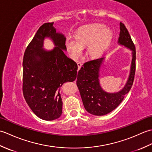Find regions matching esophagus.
Here are the masks:
<instances>
[{"mask_svg":"<svg viewBox=\"0 0 152 152\" xmlns=\"http://www.w3.org/2000/svg\"><path fill=\"white\" fill-rule=\"evenodd\" d=\"M77 64H78V70H80V68L82 67V63H81V62H78V63H77Z\"/></svg>","mask_w":152,"mask_h":152,"instance_id":"obj_1","label":"esophagus"}]
</instances>
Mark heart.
Listing matches in <instances>:
<instances>
[{"label":"heart","instance_id":"1","mask_svg":"<svg viewBox=\"0 0 152 152\" xmlns=\"http://www.w3.org/2000/svg\"><path fill=\"white\" fill-rule=\"evenodd\" d=\"M112 38V32L104 25L95 23L83 27L78 36L70 35L66 38L65 46L69 56L76 60L88 46V54L91 58L101 57Z\"/></svg>","mask_w":152,"mask_h":152}]
</instances>
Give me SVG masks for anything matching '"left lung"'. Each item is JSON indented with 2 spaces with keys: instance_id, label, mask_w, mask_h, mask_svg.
Returning <instances> with one entry per match:
<instances>
[{
  "instance_id": "obj_1",
  "label": "left lung",
  "mask_w": 152,
  "mask_h": 152,
  "mask_svg": "<svg viewBox=\"0 0 152 152\" xmlns=\"http://www.w3.org/2000/svg\"><path fill=\"white\" fill-rule=\"evenodd\" d=\"M118 43L132 51L130 73L124 88L118 92L108 93L102 88L99 82L100 69L104 57L89 61L83 64L78 71L76 84L80 91L86 111L95 115H104L118 107L125 95L133 86L135 74L136 50L129 33L121 22Z\"/></svg>"
}]
</instances>
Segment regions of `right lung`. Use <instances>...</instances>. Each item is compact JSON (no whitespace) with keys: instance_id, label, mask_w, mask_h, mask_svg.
Masks as SVG:
<instances>
[{"instance_id":"add662e5","label":"right lung","mask_w":152,"mask_h":152,"mask_svg":"<svg viewBox=\"0 0 152 152\" xmlns=\"http://www.w3.org/2000/svg\"><path fill=\"white\" fill-rule=\"evenodd\" d=\"M53 23L38 28L25 51L23 61V93L31 110L46 121L59 118L63 102L60 88L64 83L76 78L78 65L64 53L66 38L56 32ZM48 37L55 45L51 50L43 49Z\"/></svg>"}]
</instances>
